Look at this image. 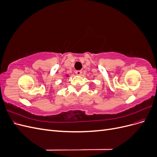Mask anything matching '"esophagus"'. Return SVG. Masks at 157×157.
I'll use <instances>...</instances> for the list:
<instances>
[{
	"instance_id": "34e87169",
	"label": "esophagus",
	"mask_w": 157,
	"mask_h": 157,
	"mask_svg": "<svg viewBox=\"0 0 157 157\" xmlns=\"http://www.w3.org/2000/svg\"><path fill=\"white\" fill-rule=\"evenodd\" d=\"M82 73V71H80V70L75 71V73H76V75H81Z\"/></svg>"
}]
</instances>
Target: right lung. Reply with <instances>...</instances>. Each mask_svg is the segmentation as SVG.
I'll return each mask as SVG.
<instances>
[{
    "mask_svg": "<svg viewBox=\"0 0 157 157\" xmlns=\"http://www.w3.org/2000/svg\"><path fill=\"white\" fill-rule=\"evenodd\" d=\"M69 77V76H68V75H67V77Z\"/></svg>",
    "mask_w": 157,
    "mask_h": 157,
    "instance_id": "1",
    "label": "right lung"
}]
</instances>
